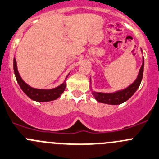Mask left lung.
I'll list each match as a JSON object with an SVG mask.
<instances>
[{
  "instance_id": "left-lung-1",
  "label": "left lung",
  "mask_w": 159,
  "mask_h": 159,
  "mask_svg": "<svg viewBox=\"0 0 159 159\" xmlns=\"http://www.w3.org/2000/svg\"><path fill=\"white\" fill-rule=\"evenodd\" d=\"M144 60H143V64L139 70L138 78L134 81V83H132L127 89L113 92V93H102V92H93L92 95H94L95 99L99 102L109 105H120L128 100L139 88L141 80H142L143 72H144Z\"/></svg>"
}]
</instances>
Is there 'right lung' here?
<instances>
[{
	"mask_svg": "<svg viewBox=\"0 0 159 159\" xmlns=\"http://www.w3.org/2000/svg\"><path fill=\"white\" fill-rule=\"evenodd\" d=\"M14 71H15V78H16L17 81H18V84H19L20 88L21 90L25 93V95L28 97L31 98V99L34 100L36 102H50L53 101V100L57 99L59 98L61 95V94L64 92L65 90V88L67 86L66 84V81H64V83L59 85L58 87L54 88L52 89H34V88L31 87L29 84H26L21 76L19 75V73L18 71V68H17V64L16 60L14 58ZM68 76V75H67Z\"/></svg>",
	"mask_w": 159,
	"mask_h": 159,
	"instance_id": "right-lung-1",
	"label": "right lung"
}]
</instances>
